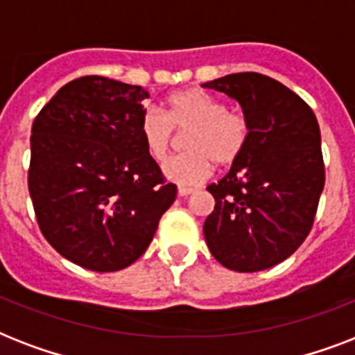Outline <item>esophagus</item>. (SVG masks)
I'll use <instances>...</instances> for the list:
<instances>
[{
	"label": "esophagus",
	"mask_w": 355,
	"mask_h": 355,
	"mask_svg": "<svg viewBox=\"0 0 355 355\" xmlns=\"http://www.w3.org/2000/svg\"><path fill=\"white\" fill-rule=\"evenodd\" d=\"M191 193H195V188H186V186H180V188H178V195H180V197H188V195Z\"/></svg>",
	"instance_id": "obj_1"
}]
</instances>
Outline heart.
<instances>
[{
	"label": "heart",
	"instance_id": "b5f03b06",
	"mask_svg": "<svg viewBox=\"0 0 355 355\" xmlns=\"http://www.w3.org/2000/svg\"><path fill=\"white\" fill-rule=\"evenodd\" d=\"M139 136L147 155L162 162L169 155L175 132H184L186 153L162 166L169 182L197 186L211 175L214 164L232 166L250 139V121L239 110H230L219 99L197 88L178 90L164 101V114L155 108L139 118Z\"/></svg>",
	"mask_w": 355,
	"mask_h": 355
}]
</instances>
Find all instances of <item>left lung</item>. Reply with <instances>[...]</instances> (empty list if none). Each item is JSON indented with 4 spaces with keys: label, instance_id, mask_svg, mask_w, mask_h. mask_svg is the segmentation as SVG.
Wrapping results in <instances>:
<instances>
[{
    "label": "left lung",
    "instance_id": "obj_1",
    "mask_svg": "<svg viewBox=\"0 0 355 355\" xmlns=\"http://www.w3.org/2000/svg\"><path fill=\"white\" fill-rule=\"evenodd\" d=\"M202 86L239 103L252 127L239 160L208 186L216 208L202 228L206 243L227 269H269L313 227L324 188L319 123L306 101L267 75L232 73Z\"/></svg>",
    "mask_w": 355,
    "mask_h": 355
}]
</instances>
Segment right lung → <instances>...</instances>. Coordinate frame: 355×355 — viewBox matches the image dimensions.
<instances>
[{
	"mask_svg": "<svg viewBox=\"0 0 355 355\" xmlns=\"http://www.w3.org/2000/svg\"><path fill=\"white\" fill-rule=\"evenodd\" d=\"M147 97L141 86L88 75L64 85L33 123L29 193L38 227L85 269L134 263L177 197L139 136Z\"/></svg>",
	"mask_w": 355,
	"mask_h": 355,
	"instance_id": "obj_1",
	"label": "right lung"
}]
</instances>
